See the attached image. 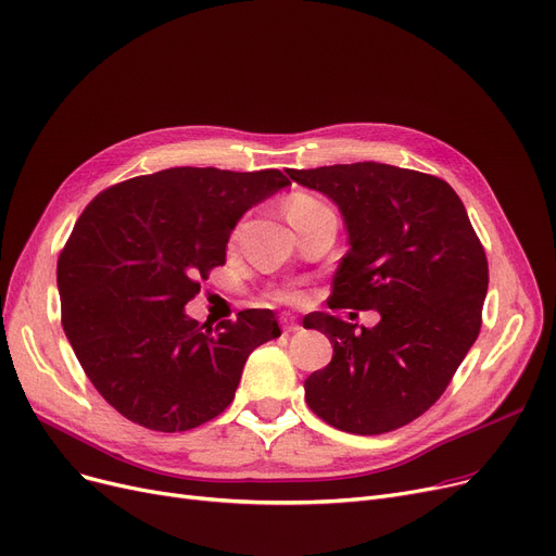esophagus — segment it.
<instances>
[{"label":"esophagus","instance_id":"1","mask_svg":"<svg viewBox=\"0 0 556 556\" xmlns=\"http://www.w3.org/2000/svg\"><path fill=\"white\" fill-rule=\"evenodd\" d=\"M281 327H283L286 333H291V331H298V329H300L295 316H291V313H283V316H281Z\"/></svg>","mask_w":556,"mask_h":556}]
</instances>
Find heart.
Returning a JSON list of instances; mask_svg holds the SVG:
<instances>
[{"label":"heart","mask_w":556,"mask_h":556,"mask_svg":"<svg viewBox=\"0 0 556 556\" xmlns=\"http://www.w3.org/2000/svg\"><path fill=\"white\" fill-rule=\"evenodd\" d=\"M323 204L316 202L308 195H298L291 200V204H288V218H293V215H300V213H306V211H313V208H320ZM298 295L293 291H281L279 293V300H295Z\"/></svg>","instance_id":"obj_1"}]
</instances>
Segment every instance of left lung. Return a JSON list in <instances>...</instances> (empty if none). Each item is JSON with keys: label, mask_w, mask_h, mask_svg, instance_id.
Wrapping results in <instances>:
<instances>
[{"label": "left lung", "mask_w": 556, "mask_h": 556, "mask_svg": "<svg viewBox=\"0 0 556 556\" xmlns=\"http://www.w3.org/2000/svg\"><path fill=\"white\" fill-rule=\"evenodd\" d=\"M343 215L350 250L329 306L379 311L366 329L308 313L333 356L304 381L313 414L372 437L422 416L437 402L481 327L489 288L484 248L464 202L439 177L364 161L286 170Z\"/></svg>", "instance_id": "obj_1"}]
</instances>
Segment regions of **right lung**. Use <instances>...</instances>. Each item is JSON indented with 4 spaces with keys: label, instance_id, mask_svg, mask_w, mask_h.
<instances>
[{
    "label": "right lung",
    "instance_id": "add662e5",
    "mask_svg": "<svg viewBox=\"0 0 556 556\" xmlns=\"http://www.w3.org/2000/svg\"><path fill=\"white\" fill-rule=\"evenodd\" d=\"M291 186L279 170L170 167L106 188L59 256L63 331L127 420L186 431L231 404L254 348L281 336L270 308L215 327L186 316L243 215Z\"/></svg>",
    "mask_w": 556,
    "mask_h": 556
}]
</instances>
